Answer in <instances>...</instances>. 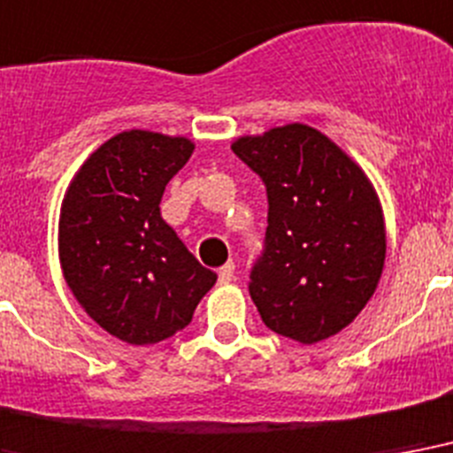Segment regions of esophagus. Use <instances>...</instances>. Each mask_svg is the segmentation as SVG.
Instances as JSON below:
<instances>
[{
	"instance_id": "obj_1",
	"label": "esophagus",
	"mask_w": 453,
	"mask_h": 453,
	"mask_svg": "<svg viewBox=\"0 0 453 453\" xmlns=\"http://www.w3.org/2000/svg\"><path fill=\"white\" fill-rule=\"evenodd\" d=\"M234 269H236V266H234V262H226V265L222 266V269H219V283H231L234 281Z\"/></svg>"
}]
</instances>
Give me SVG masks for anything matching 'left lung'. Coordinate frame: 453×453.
Masks as SVG:
<instances>
[{"instance_id":"1","label":"left lung","mask_w":453,"mask_h":453,"mask_svg":"<svg viewBox=\"0 0 453 453\" xmlns=\"http://www.w3.org/2000/svg\"><path fill=\"white\" fill-rule=\"evenodd\" d=\"M231 150L266 187L265 252L250 297L266 328L314 345L357 319L385 265L383 208L359 165L310 125L238 136Z\"/></svg>"}]
</instances>
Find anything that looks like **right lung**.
Returning <instances> with one entry per match:
<instances>
[{"instance_id":"right-lung-1","label":"right lung","mask_w":453,"mask_h":453,"mask_svg":"<svg viewBox=\"0 0 453 453\" xmlns=\"http://www.w3.org/2000/svg\"><path fill=\"white\" fill-rule=\"evenodd\" d=\"M191 153L187 136L120 132L84 160L63 196V279L82 310L129 345L187 328L217 281L160 215L165 187Z\"/></svg>"}]
</instances>
